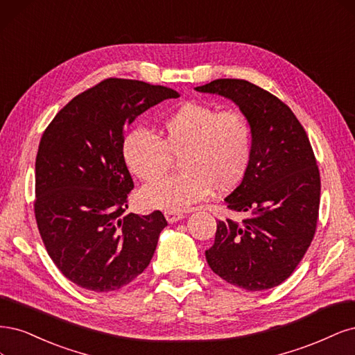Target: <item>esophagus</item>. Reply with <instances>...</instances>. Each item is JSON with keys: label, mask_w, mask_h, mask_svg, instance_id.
I'll list each match as a JSON object with an SVG mask.
<instances>
[{"label": "esophagus", "mask_w": 355, "mask_h": 355, "mask_svg": "<svg viewBox=\"0 0 355 355\" xmlns=\"http://www.w3.org/2000/svg\"><path fill=\"white\" fill-rule=\"evenodd\" d=\"M165 218H166L168 223L173 224V223H177V221L184 218V214L174 212V211H166V212H165Z\"/></svg>", "instance_id": "esophagus-1"}]
</instances>
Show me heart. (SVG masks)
Here are the masks:
<instances>
[{"label": "heart", "instance_id": "b5f03b06", "mask_svg": "<svg viewBox=\"0 0 355 355\" xmlns=\"http://www.w3.org/2000/svg\"><path fill=\"white\" fill-rule=\"evenodd\" d=\"M121 155L130 173L147 182L161 178L173 157H180V175L140 194L147 208L178 212L208 198L212 189L227 193L242 182L252 156V128L242 112L187 101L165 115L161 139L140 128L130 131Z\"/></svg>", "mask_w": 355, "mask_h": 355}]
</instances>
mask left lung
I'll return each instance as SVG.
<instances>
[{
    "label": "left lung",
    "mask_w": 355,
    "mask_h": 355,
    "mask_svg": "<svg viewBox=\"0 0 355 355\" xmlns=\"http://www.w3.org/2000/svg\"><path fill=\"white\" fill-rule=\"evenodd\" d=\"M196 91L230 98L252 128L246 175L224 199L250 216L216 223L207 261L230 284L271 289L293 272L315 233L320 173L310 140L282 100L243 79H215Z\"/></svg>",
    "instance_id": "8db88e82"
}]
</instances>
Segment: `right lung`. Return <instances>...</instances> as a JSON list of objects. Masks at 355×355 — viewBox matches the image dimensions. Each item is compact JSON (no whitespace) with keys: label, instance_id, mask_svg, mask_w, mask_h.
I'll return each mask as SVG.
<instances>
[{"label":"right lung","instance_id":"obj_1","mask_svg":"<svg viewBox=\"0 0 355 355\" xmlns=\"http://www.w3.org/2000/svg\"><path fill=\"white\" fill-rule=\"evenodd\" d=\"M175 89L109 78L73 97L44 131L35 162V218L63 276L94 292L118 291L150 262L168 225L161 211L125 214L134 182L123 130Z\"/></svg>","mask_w":355,"mask_h":355}]
</instances>
